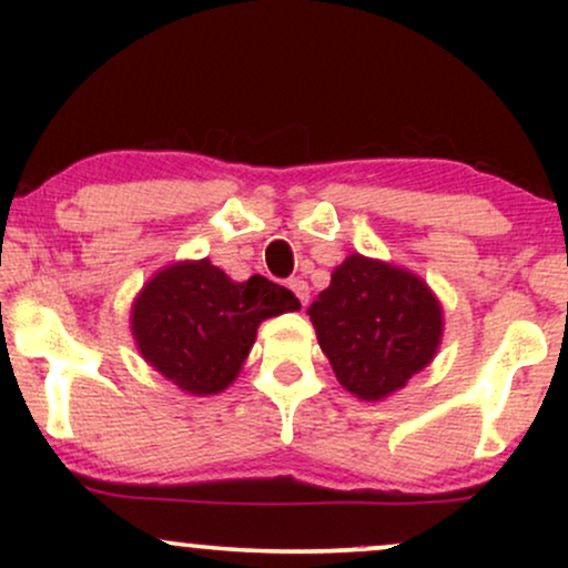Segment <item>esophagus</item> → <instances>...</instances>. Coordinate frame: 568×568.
I'll return each instance as SVG.
<instances>
[{
	"label": "esophagus",
	"mask_w": 568,
	"mask_h": 568,
	"mask_svg": "<svg viewBox=\"0 0 568 568\" xmlns=\"http://www.w3.org/2000/svg\"><path fill=\"white\" fill-rule=\"evenodd\" d=\"M288 288H291L293 293H296L298 302H302V306L310 304V285H306V280H302V277H291V280H288Z\"/></svg>",
	"instance_id": "esophagus-1"
}]
</instances>
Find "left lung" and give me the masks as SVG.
<instances>
[{
	"mask_svg": "<svg viewBox=\"0 0 568 568\" xmlns=\"http://www.w3.org/2000/svg\"><path fill=\"white\" fill-rule=\"evenodd\" d=\"M306 315L338 384L366 403L406 387L443 342V306L425 280L363 253L331 272Z\"/></svg>",
	"mask_w": 568,
	"mask_h": 568,
	"instance_id": "left-lung-1",
	"label": "left lung"
}]
</instances>
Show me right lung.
Segmentation results:
<instances>
[{
	"label": "right lung",
	"instance_id": "obj_1",
	"mask_svg": "<svg viewBox=\"0 0 568 568\" xmlns=\"http://www.w3.org/2000/svg\"><path fill=\"white\" fill-rule=\"evenodd\" d=\"M302 310L288 288L253 275L237 283L207 258L154 272L130 306L141 357L186 395H219L237 379L266 317Z\"/></svg>",
	"mask_w": 568,
	"mask_h": 568
}]
</instances>
